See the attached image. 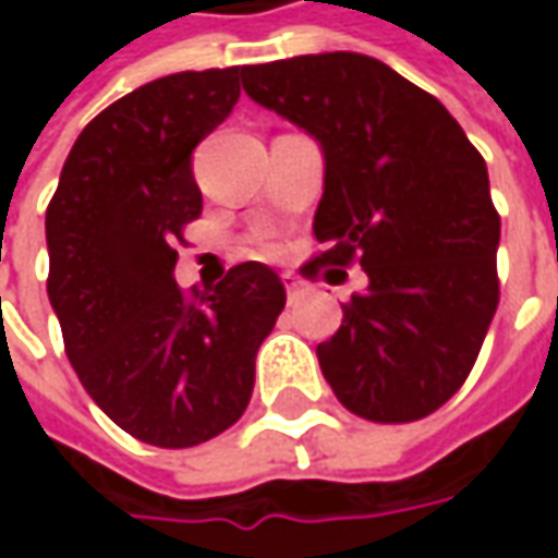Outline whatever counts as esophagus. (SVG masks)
Instances as JSON below:
<instances>
[{"label": "esophagus", "mask_w": 558, "mask_h": 558, "mask_svg": "<svg viewBox=\"0 0 558 558\" xmlns=\"http://www.w3.org/2000/svg\"><path fill=\"white\" fill-rule=\"evenodd\" d=\"M282 282H286V291H289V301H301L304 294H307V282L301 279V276H294V272H282Z\"/></svg>", "instance_id": "34e87169"}]
</instances>
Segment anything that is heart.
Returning a JSON list of instances; mask_svg holds the SVG:
<instances>
[{
    "label": "heart",
    "instance_id": "heart-1",
    "mask_svg": "<svg viewBox=\"0 0 558 558\" xmlns=\"http://www.w3.org/2000/svg\"><path fill=\"white\" fill-rule=\"evenodd\" d=\"M257 247H260V251H269V245H267V242H260V245H257Z\"/></svg>",
    "mask_w": 558,
    "mask_h": 558
}]
</instances>
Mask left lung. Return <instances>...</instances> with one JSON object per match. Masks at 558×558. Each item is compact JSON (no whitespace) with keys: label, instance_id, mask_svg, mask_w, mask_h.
I'll list each match as a JSON object with an SVG mask.
<instances>
[{"label":"left lung","instance_id":"obj_1","mask_svg":"<svg viewBox=\"0 0 558 558\" xmlns=\"http://www.w3.org/2000/svg\"><path fill=\"white\" fill-rule=\"evenodd\" d=\"M242 86L323 148L313 235L326 251L304 272L356 260L369 276L316 348L335 397L369 422L435 413L472 373L500 304V214L478 148L438 98L369 54L245 64Z\"/></svg>","mask_w":558,"mask_h":558}]
</instances>
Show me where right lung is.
<instances>
[{
    "instance_id": "add662e5",
    "label": "right lung",
    "mask_w": 558,
    "mask_h": 558,
    "mask_svg": "<svg viewBox=\"0 0 558 558\" xmlns=\"http://www.w3.org/2000/svg\"><path fill=\"white\" fill-rule=\"evenodd\" d=\"M239 68L151 80L86 123L46 210L49 301L83 388L133 438L195 447L245 413L282 279L239 264L185 294L177 242L202 214L195 145L239 101Z\"/></svg>"
}]
</instances>
